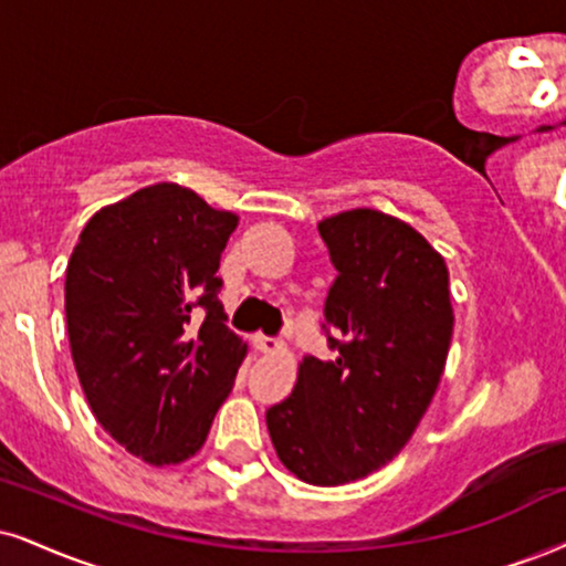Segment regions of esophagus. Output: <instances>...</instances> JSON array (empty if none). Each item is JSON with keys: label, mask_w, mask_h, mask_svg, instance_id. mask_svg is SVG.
Listing matches in <instances>:
<instances>
[{"label": "esophagus", "mask_w": 566, "mask_h": 566, "mask_svg": "<svg viewBox=\"0 0 566 566\" xmlns=\"http://www.w3.org/2000/svg\"><path fill=\"white\" fill-rule=\"evenodd\" d=\"M251 346H254V352H260V354H272L277 348V340L256 333V336H251Z\"/></svg>", "instance_id": "obj_1"}]
</instances>
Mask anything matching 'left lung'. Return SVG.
<instances>
[{"mask_svg": "<svg viewBox=\"0 0 566 566\" xmlns=\"http://www.w3.org/2000/svg\"><path fill=\"white\" fill-rule=\"evenodd\" d=\"M336 281L325 298L336 359L304 357L291 396L268 409L285 470L310 485L373 475L409 443L428 411L453 310L449 268L424 235L378 209H348L317 226Z\"/></svg>", "mask_w": 566, "mask_h": 566, "instance_id": "8db88e82", "label": "left lung"}]
</instances>
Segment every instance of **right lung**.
<instances>
[{"label":"right lung","mask_w":566,"mask_h":566,"mask_svg":"<svg viewBox=\"0 0 566 566\" xmlns=\"http://www.w3.org/2000/svg\"><path fill=\"white\" fill-rule=\"evenodd\" d=\"M239 226L178 184L99 209L67 262L75 373L96 422L144 462L193 457L247 344L226 325L220 254Z\"/></svg>","instance_id":"1"}]
</instances>
